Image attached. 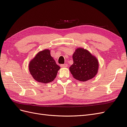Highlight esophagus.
I'll return each instance as SVG.
<instances>
[{
	"instance_id": "1",
	"label": "esophagus",
	"mask_w": 127,
	"mask_h": 127,
	"mask_svg": "<svg viewBox=\"0 0 127 127\" xmlns=\"http://www.w3.org/2000/svg\"><path fill=\"white\" fill-rule=\"evenodd\" d=\"M61 66L62 67H66L67 66V65L66 64H61Z\"/></svg>"
}]
</instances>
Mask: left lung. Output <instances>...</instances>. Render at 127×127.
I'll return each mask as SVG.
<instances>
[{"label":"left lung","mask_w":127,"mask_h":127,"mask_svg":"<svg viewBox=\"0 0 127 127\" xmlns=\"http://www.w3.org/2000/svg\"><path fill=\"white\" fill-rule=\"evenodd\" d=\"M72 57L73 63L70 67V70L74 78L85 82L96 75L99 67L98 61L89 51L77 48Z\"/></svg>","instance_id":"1"}]
</instances>
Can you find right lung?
I'll return each instance as SVG.
<instances>
[{"instance_id":"obj_1","label":"right lung","mask_w":127,"mask_h":127,"mask_svg":"<svg viewBox=\"0 0 127 127\" xmlns=\"http://www.w3.org/2000/svg\"><path fill=\"white\" fill-rule=\"evenodd\" d=\"M60 69L48 49L38 53L29 64V70L32 77L37 82L42 83L53 81Z\"/></svg>"}]
</instances>
